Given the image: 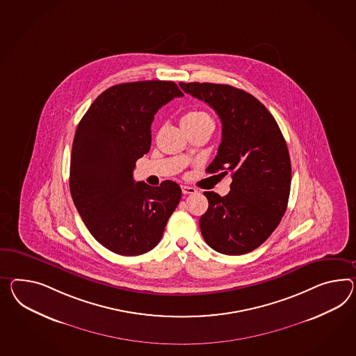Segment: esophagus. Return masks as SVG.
Wrapping results in <instances>:
<instances>
[{"label":"esophagus","mask_w":356,"mask_h":356,"mask_svg":"<svg viewBox=\"0 0 356 356\" xmlns=\"http://www.w3.org/2000/svg\"><path fill=\"white\" fill-rule=\"evenodd\" d=\"M182 192L184 195H191V193L196 192V188L190 187V186H182Z\"/></svg>","instance_id":"34e87169"}]
</instances>
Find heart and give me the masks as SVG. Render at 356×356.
Listing matches in <instances>:
<instances>
[{"mask_svg":"<svg viewBox=\"0 0 356 356\" xmlns=\"http://www.w3.org/2000/svg\"><path fill=\"white\" fill-rule=\"evenodd\" d=\"M207 124L213 125V120L204 111L191 110L183 115L182 127L184 129L197 128V127L207 125Z\"/></svg>","mask_w":356,"mask_h":356,"instance_id":"heart-1","label":"heart"}]
</instances>
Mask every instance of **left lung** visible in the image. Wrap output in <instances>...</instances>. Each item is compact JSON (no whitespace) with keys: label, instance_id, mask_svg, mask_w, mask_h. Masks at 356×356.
<instances>
[{"label":"left lung","instance_id":"1","mask_svg":"<svg viewBox=\"0 0 356 356\" xmlns=\"http://www.w3.org/2000/svg\"><path fill=\"white\" fill-rule=\"evenodd\" d=\"M187 94L208 103L222 121V142L208 173H231L226 196L204 192L209 201L200 217L205 243L218 253L254 250L279 226L286 210L292 166L274 116L249 92L229 85L179 82Z\"/></svg>","mask_w":356,"mask_h":356}]
</instances>
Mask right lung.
<instances>
[{
	"label": "right lung",
	"instance_id": "right-lung-1",
	"mask_svg": "<svg viewBox=\"0 0 356 356\" xmlns=\"http://www.w3.org/2000/svg\"><path fill=\"white\" fill-rule=\"evenodd\" d=\"M183 92L173 81L125 82L104 90L83 115L73 139L70 190L85 226L120 255L154 249L182 190L136 182L138 159L151 147L156 112Z\"/></svg>",
	"mask_w": 356,
	"mask_h": 356
}]
</instances>
